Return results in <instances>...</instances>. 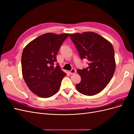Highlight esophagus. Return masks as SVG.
<instances>
[{"label": "esophagus", "instance_id": "1", "mask_svg": "<svg viewBox=\"0 0 134 134\" xmlns=\"http://www.w3.org/2000/svg\"><path fill=\"white\" fill-rule=\"evenodd\" d=\"M69 72L70 74H74L76 72V70L75 69H72L70 71H69Z\"/></svg>", "mask_w": 134, "mask_h": 134}]
</instances>
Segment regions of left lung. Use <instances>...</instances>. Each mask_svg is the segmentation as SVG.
Wrapping results in <instances>:
<instances>
[{
	"label": "left lung",
	"mask_w": 134,
	"mask_h": 134,
	"mask_svg": "<svg viewBox=\"0 0 134 134\" xmlns=\"http://www.w3.org/2000/svg\"><path fill=\"white\" fill-rule=\"evenodd\" d=\"M82 59H87L88 67L78 69L81 81L77 91L86 96L98 94L110 82L116 69L115 51L106 38L93 32L70 35Z\"/></svg>",
	"instance_id": "1"
}]
</instances>
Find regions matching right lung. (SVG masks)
I'll list each match as a JSON object with an SVG mask.
<instances>
[{
	"label": "right lung",
	"mask_w": 134,
	"mask_h": 134,
	"mask_svg": "<svg viewBox=\"0 0 134 134\" xmlns=\"http://www.w3.org/2000/svg\"><path fill=\"white\" fill-rule=\"evenodd\" d=\"M69 34L47 33L38 36L23 49L21 63L22 75L34 94L42 98L55 94L60 89L65 72L54 66L56 55Z\"/></svg>",
	"instance_id": "right-lung-1"
}]
</instances>
